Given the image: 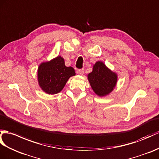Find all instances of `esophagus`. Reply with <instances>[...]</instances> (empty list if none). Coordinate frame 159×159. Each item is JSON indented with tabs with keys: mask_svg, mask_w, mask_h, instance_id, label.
Returning a JSON list of instances; mask_svg holds the SVG:
<instances>
[{
	"mask_svg": "<svg viewBox=\"0 0 159 159\" xmlns=\"http://www.w3.org/2000/svg\"><path fill=\"white\" fill-rule=\"evenodd\" d=\"M76 74L79 75H83L84 74V69H78L76 70Z\"/></svg>",
	"mask_w": 159,
	"mask_h": 159,
	"instance_id": "1",
	"label": "esophagus"
}]
</instances>
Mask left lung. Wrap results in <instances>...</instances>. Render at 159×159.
Wrapping results in <instances>:
<instances>
[{
	"instance_id": "obj_1",
	"label": "left lung",
	"mask_w": 159,
	"mask_h": 159,
	"mask_svg": "<svg viewBox=\"0 0 159 159\" xmlns=\"http://www.w3.org/2000/svg\"><path fill=\"white\" fill-rule=\"evenodd\" d=\"M87 79L94 93L99 97H105L115 88L118 75L104 62L98 61L93 66L92 72L88 74Z\"/></svg>"
}]
</instances>
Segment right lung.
I'll use <instances>...</instances> for the list:
<instances>
[{
  "mask_svg": "<svg viewBox=\"0 0 159 159\" xmlns=\"http://www.w3.org/2000/svg\"><path fill=\"white\" fill-rule=\"evenodd\" d=\"M75 75V69L71 66H66L64 59L58 55L50 61L42 62L39 66V85L47 94H57L64 89L68 79Z\"/></svg>",
  "mask_w": 159,
  "mask_h": 159,
  "instance_id": "right-lung-1",
  "label": "right lung"
}]
</instances>
